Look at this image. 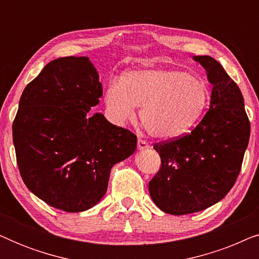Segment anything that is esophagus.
Here are the masks:
<instances>
[{"instance_id":"1","label":"esophagus","mask_w":259,"mask_h":259,"mask_svg":"<svg viewBox=\"0 0 259 259\" xmlns=\"http://www.w3.org/2000/svg\"><path fill=\"white\" fill-rule=\"evenodd\" d=\"M148 148H150V145H148V143H146V141L141 140V139L138 140V150L145 151V150H148Z\"/></svg>"}]
</instances>
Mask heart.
<instances>
[{"label":"heart","mask_w":259,"mask_h":259,"mask_svg":"<svg viewBox=\"0 0 259 259\" xmlns=\"http://www.w3.org/2000/svg\"><path fill=\"white\" fill-rule=\"evenodd\" d=\"M207 84L175 68H140L123 73L107 84L104 102L108 119L123 125L141 107L140 121L151 137L176 139L192 128L206 109Z\"/></svg>","instance_id":"b5f03b06"}]
</instances>
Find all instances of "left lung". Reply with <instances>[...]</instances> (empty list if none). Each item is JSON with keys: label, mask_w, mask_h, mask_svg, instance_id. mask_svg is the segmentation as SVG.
<instances>
[{"label": "left lung", "mask_w": 259, "mask_h": 259, "mask_svg": "<svg viewBox=\"0 0 259 259\" xmlns=\"http://www.w3.org/2000/svg\"><path fill=\"white\" fill-rule=\"evenodd\" d=\"M212 84L208 112L192 132L155 145L161 167L148 184L154 204L166 213L203 211L235 185L250 138V122L239 87L221 63L193 56Z\"/></svg>", "instance_id": "left-lung-1"}]
</instances>
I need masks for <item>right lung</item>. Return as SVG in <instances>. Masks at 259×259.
Wrapping results in <instances>:
<instances>
[{
  "instance_id": "obj_1",
  "label": "right lung",
  "mask_w": 259,
  "mask_h": 259,
  "mask_svg": "<svg viewBox=\"0 0 259 259\" xmlns=\"http://www.w3.org/2000/svg\"><path fill=\"white\" fill-rule=\"evenodd\" d=\"M102 97L99 73L87 56L55 59L27 84L13 123L24 184L66 212L97 205L113 166L137 148V137L92 113Z\"/></svg>"
}]
</instances>
